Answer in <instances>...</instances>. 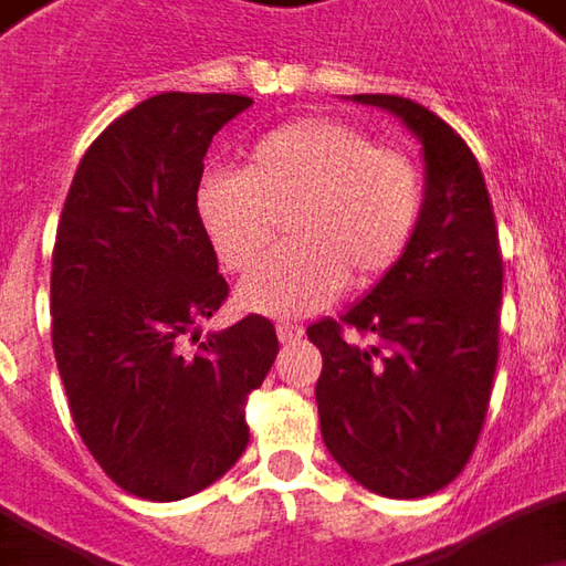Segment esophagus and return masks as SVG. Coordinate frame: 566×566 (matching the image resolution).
I'll return each instance as SVG.
<instances>
[{
	"label": "esophagus",
	"instance_id": "obj_1",
	"mask_svg": "<svg viewBox=\"0 0 566 566\" xmlns=\"http://www.w3.org/2000/svg\"><path fill=\"white\" fill-rule=\"evenodd\" d=\"M302 335H305V329H302L298 323H276V338H280L283 345H295V342H302Z\"/></svg>",
	"mask_w": 566,
	"mask_h": 566
}]
</instances>
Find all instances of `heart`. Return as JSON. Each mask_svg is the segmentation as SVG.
<instances>
[{
	"instance_id": "b5f03b06",
	"label": "heart",
	"mask_w": 566,
	"mask_h": 566,
	"mask_svg": "<svg viewBox=\"0 0 566 566\" xmlns=\"http://www.w3.org/2000/svg\"><path fill=\"white\" fill-rule=\"evenodd\" d=\"M424 206L419 163L376 147L364 128L307 116L261 135L243 171H212L197 187V216L221 264L249 271L286 219V249L240 286V305L302 317L342 286L369 290L391 274Z\"/></svg>"
}]
</instances>
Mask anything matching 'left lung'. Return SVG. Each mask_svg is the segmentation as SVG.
<instances>
[{"label":"left lung","instance_id":"1","mask_svg":"<svg viewBox=\"0 0 566 566\" xmlns=\"http://www.w3.org/2000/svg\"><path fill=\"white\" fill-rule=\"evenodd\" d=\"M397 116L422 144L424 206L412 243L342 322L317 321V409L326 450L366 490L431 496L459 478L484 428L499 360L502 255L484 175L469 144L422 104L350 95Z\"/></svg>","mask_w":566,"mask_h":566}]
</instances>
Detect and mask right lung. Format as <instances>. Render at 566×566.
<instances>
[{
	"label": "right lung",
	"instance_id": "add662e5",
	"mask_svg": "<svg viewBox=\"0 0 566 566\" xmlns=\"http://www.w3.org/2000/svg\"><path fill=\"white\" fill-rule=\"evenodd\" d=\"M249 107L243 95L142 101L85 150L57 224L52 345L70 416L113 484L150 502L193 496L243 455L245 397L280 350L259 314L200 342L228 298L197 216L202 157Z\"/></svg>",
	"mask_w": 566,
	"mask_h": 566
}]
</instances>
